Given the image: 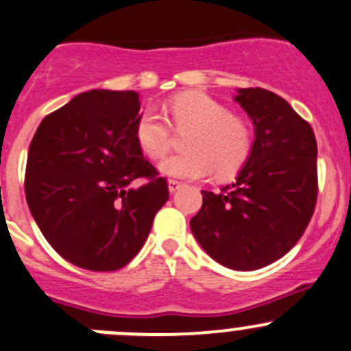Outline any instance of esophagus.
I'll list each match as a JSON object with an SVG mask.
<instances>
[{
	"label": "esophagus",
	"instance_id": "34e87169",
	"mask_svg": "<svg viewBox=\"0 0 351 351\" xmlns=\"http://www.w3.org/2000/svg\"><path fill=\"white\" fill-rule=\"evenodd\" d=\"M182 186H183V183L176 182V180H169V182H168V189H169V192H171V193H175L176 190H180Z\"/></svg>",
	"mask_w": 351,
	"mask_h": 351
}]
</instances>
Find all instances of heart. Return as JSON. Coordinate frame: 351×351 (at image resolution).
Segmentation results:
<instances>
[{"label":"heart","instance_id":"b5f03b06","mask_svg":"<svg viewBox=\"0 0 351 351\" xmlns=\"http://www.w3.org/2000/svg\"><path fill=\"white\" fill-rule=\"evenodd\" d=\"M166 113L180 130H192L185 141L186 152L166 158L159 171L169 178L197 180L216 173L230 178L240 171L252 151L247 121L233 117L223 104L202 93H185L166 106ZM135 141L152 159L169 151L171 128L158 111L144 110L135 123Z\"/></svg>","mask_w":351,"mask_h":351}]
</instances>
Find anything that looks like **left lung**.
Listing matches in <instances>:
<instances>
[{"mask_svg": "<svg viewBox=\"0 0 351 351\" xmlns=\"http://www.w3.org/2000/svg\"><path fill=\"white\" fill-rule=\"evenodd\" d=\"M254 142L237 180L202 190L190 219L200 247L221 266L254 271L283 257L304 234L317 199V142L311 125L271 90L237 89Z\"/></svg>", "mask_w": 351, "mask_h": 351, "instance_id": "obj_1", "label": "left lung"}]
</instances>
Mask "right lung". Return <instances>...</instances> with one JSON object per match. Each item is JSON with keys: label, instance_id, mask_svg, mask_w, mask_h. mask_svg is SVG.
I'll return each instance as SVG.
<instances>
[{"label": "right lung", "instance_id": "right-lung-1", "mask_svg": "<svg viewBox=\"0 0 351 351\" xmlns=\"http://www.w3.org/2000/svg\"><path fill=\"white\" fill-rule=\"evenodd\" d=\"M138 111L135 90H87L47 114L30 142V214L51 247L84 269L127 266L169 197L135 141ZM138 178L146 182L135 187Z\"/></svg>", "mask_w": 351, "mask_h": 351}]
</instances>
